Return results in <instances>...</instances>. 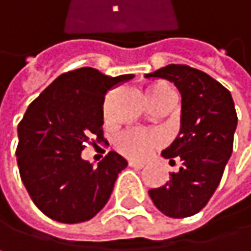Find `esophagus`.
<instances>
[{"label":"esophagus","instance_id":"obj_1","mask_svg":"<svg viewBox=\"0 0 251 251\" xmlns=\"http://www.w3.org/2000/svg\"><path fill=\"white\" fill-rule=\"evenodd\" d=\"M128 166H130V167H133V169H143V167H145V163L130 160V161H128Z\"/></svg>","mask_w":251,"mask_h":251}]
</instances>
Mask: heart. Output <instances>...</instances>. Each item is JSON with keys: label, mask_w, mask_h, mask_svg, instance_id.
<instances>
[{"label": "heart", "mask_w": 251, "mask_h": 251, "mask_svg": "<svg viewBox=\"0 0 251 251\" xmlns=\"http://www.w3.org/2000/svg\"><path fill=\"white\" fill-rule=\"evenodd\" d=\"M163 91H172L167 84H153L148 88V96L158 95ZM105 117H108V111L105 109ZM164 142V136L155 130H143V128H127L121 131L115 137V148L134 160H143L146 156Z\"/></svg>", "instance_id": "1"}]
</instances>
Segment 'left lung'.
<instances>
[{"label":"left lung","mask_w":251,"mask_h":251,"mask_svg":"<svg viewBox=\"0 0 251 251\" xmlns=\"http://www.w3.org/2000/svg\"><path fill=\"white\" fill-rule=\"evenodd\" d=\"M146 78L173 82L182 95L180 131L161 152L164 158L180 161L177 173L149 197L161 213L173 219L197 214L205 207L221 183L232 153L237 112L228 88L188 65H167Z\"/></svg>","instance_id":"left-lung-1"}]
</instances>
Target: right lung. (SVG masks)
Here are the masks:
<instances>
[{
    "mask_svg": "<svg viewBox=\"0 0 251 251\" xmlns=\"http://www.w3.org/2000/svg\"><path fill=\"white\" fill-rule=\"evenodd\" d=\"M133 76L79 68L57 76L27 106L17 127V166L29 197L53 221L85 222L108 202L127 161L111 151L95 167L81 152L103 140L106 91Z\"/></svg>",
    "mask_w": 251,
    "mask_h": 251,
    "instance_id": "obj_1",
    "label": "right lung"
}]
</instances>
